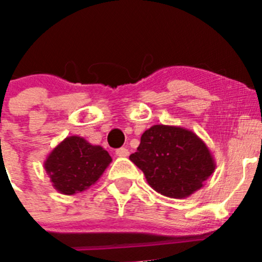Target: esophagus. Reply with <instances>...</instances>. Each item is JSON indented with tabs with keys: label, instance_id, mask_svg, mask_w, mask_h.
Returning a JSON list of instances; mask_svg holds the SVG:
<instances>
[{
	"label": "esophagus",
	"instance_id": "34e87169",
	"mask_svg": "<svg viewBox=\"0 0 262 262\" xmlns=\"http://www.w3.org/2000/svg\"><path fill=\"white\" fill-rule=\"evenodd\" d=\"M116 156L119 157H126L129 156V149L126 148V147H121V148H118L116 149Z\"/></svg>",
	"mask_w": 262,
	"mask_h": 262
}]
</instances>
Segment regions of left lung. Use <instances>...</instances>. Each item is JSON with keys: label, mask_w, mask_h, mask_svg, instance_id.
<instances>
[{"label": "left lung", "mask_w": 262, "mask_h": 262, "mask_svg": "<svg viewBox=\"0 0 262 262\" xmlns=\"http://www.w3.org/2000/svg\"><path fill=\"white\" fill-rule=\"evenodd\" d=\"M129 159L156 192L170 199H185L201 189L216 167L211 151L197 134L164 124L147 129Z\"/></svg>", "instance_id": "1"}]
</instances>
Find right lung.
Returning a JSON list of instances; mask_svg holds the SVG:
<instances>
[{"mask_svg":"<svg viewBox=\"0 0 262 262\" xmlns=\"http://www.w3.org/2000/svg\"><path fill=\"white\" fill-rule=\"evenodd\" d=\"M111 161L105 148L91 144L83 137L70 136L48 154L45 170L56 190L72 195L97 183Z\"/></svg>","mask_w":262,"mask_h":262,"instance_id":"right-lung-1","label":"right lung"}]
</instances>
